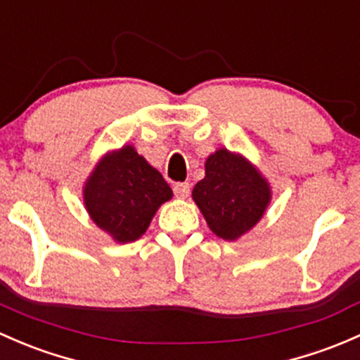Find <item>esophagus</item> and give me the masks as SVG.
Listing matches in <instances>:
<instances>
[{
  "mask_svg": "<svg viewBox=\"0 0 360 360\" xmlns=\"http://www.w3.org/2000/svg\"><path fill=\"white\" fill-rule=\"evenodd\" d=\"M174 193L177 198H186L190 195V184L188 183H176L174 184Z\"/></svg>",
  "mask_w": 360,
  "mask_h": 360,
  "instance_id": "esophagus-1",
  "label": "esophagus"
}]
</instances>
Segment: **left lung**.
Segmentation results:
<instances>
[{"label":"left lung","mask_w":360,"mask_h":360,"mask_svg":"<svg viewBox=\"0 0 360 360\" xmlns=\"http://www.w3.org/2000/svg\"><path fill=\"white\" fill-rule=\"evenodd\" d=\"M193 200L219 238L236 240L260 221L271 190L245 158L219 150L207 158L205 177L193 188Z\"/></svg>","instance_id":"8db88e82"}]
</instances>
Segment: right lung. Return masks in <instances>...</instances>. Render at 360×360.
Returning <instances> with one entry per match:
<instances>
[{"mask_svg": "<svg viewBox=\"0 0 360 360\" xmlns=\"http://www.w3.org/2000/svg\"><path fill=\"white\" fill-rule=\"evenodd\" d=\"M170 196L172 190L162 174L132 146L108 155L84 188L91 219L120 243L138 240Z\"/></svg>", "mask_w": 360, "mask_h": 360, "instance_id": "1", "label": "right lung"}]
</instances>
